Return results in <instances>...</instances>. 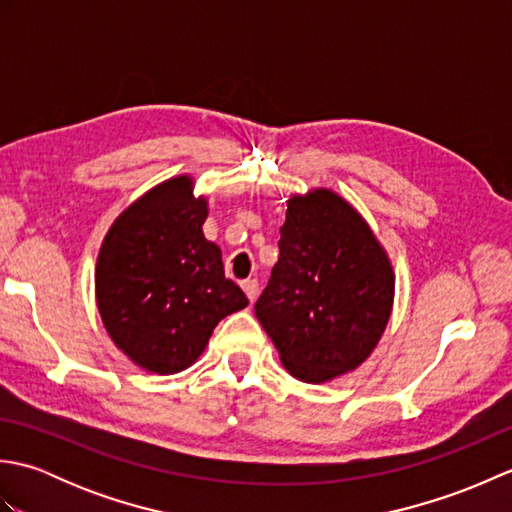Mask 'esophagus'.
<instances>
[{
    "instance_id": "esophagus-1",
    "label": "esophagus",
    "mask_w": 512,
    "mask_h": 512,
    "mask_svg": "<svg viewBox=\"0 0 512 512\" xmlns=\"http://www.w3.org/2000/svg\"><path fill=\"white\" fill-rule=\"evenodd\" d=\"M242 288H244L246 297H248L250 301L257 299V295H259V281H257V279H244V281H242Z\"/></svg>"
}]
</instances>
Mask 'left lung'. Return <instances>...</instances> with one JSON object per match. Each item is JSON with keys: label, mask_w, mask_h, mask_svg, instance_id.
<instances>
[{"label": "left lung", "mask_w": 512, "mask_h": 512, "mask_svg": "<svg viewBox=\"0 0 512 512\" xmlns=\"http://www.w3.org/2000/svg\"><path fill=\"white\" fill-rule=\"evenodd\" d=\"M394 303V270L372 228L328 189L288 200L279 262L255 303L281 363L303 383L352 372Z\"/></svg>", "instance_id": "1"}]
</instances>
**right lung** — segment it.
<instances>
[{"label": "right lung", "instance_id": "add662e5", "mask_svg": "<svg viewBox=\"0 0 512 512\" xmlns=\"http://www.w3.org/2000/svg\"><path fill=\"white\" fill-rule=\"evenodd\" d=\"M209 215L189 176L147 191L118 215L96 262V306L107 334L147 372L176 374L226 314L248 306L204 237Z\"/></svg>", "mask_w": 512, "mask_h": 512}]
</instances>
